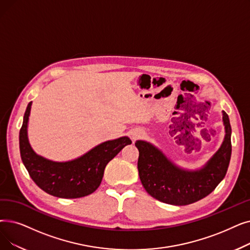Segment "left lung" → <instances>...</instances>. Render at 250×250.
<instances>
[{
	"instance_id": "left-lung-1",
	"label": "left lung",
	"mask_w": 250,
	"mask_h": 250,
	"mask_svg": "<svg viewBox=\"0 0 250 250\" xmlns=\"http://www.w3.org/2000/svg\"><path fill=\"white\" fill-rule=\"evenodd\" d=\"M223 122L226 135L221 148L197 170L180 168L155 146L137 141L139 176L147 193L172 205L191 204L210 194L225 178L231 159L232 131L229 116L225 111Z\"/></svg>"
}]
</instances>
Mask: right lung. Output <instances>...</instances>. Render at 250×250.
I'll return each mask as SVG.
<instances>
[{"label": "right lung", "instance_id": "obj_1", "mask_svg": "<svg viewBox=\"0 0 250 250\" xmlns=\"http://www.w3.org/2000/svg\"><path fill=\"white\" fill-rule=\"evenodd\" d=\"M31 102L28 103L19 132L20 155L30 178L46 193L59 198H80L92 194L100 186L104 169L121 150L132 144L122 137L94 147L83 156L65 162H57L38 155L27 138V123Z\"/></svg>", "mask_w": 250, "mask_h": 250}]
</instances>
